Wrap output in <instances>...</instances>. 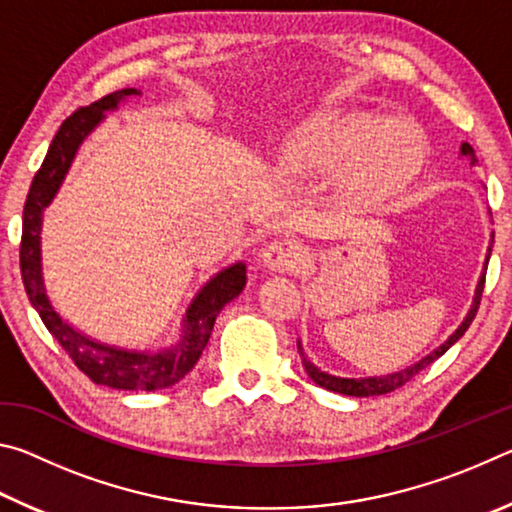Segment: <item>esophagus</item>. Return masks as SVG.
Instances as JSON below:
<instances>
[{
	"instance_id": "1",
	"label": "esophagus",
	"mask_w": 512,
	"mask_h": 512,
	"mask_svg": "<svg viewBox=\"0 0 512 512\" xmlns=\"http://www.w3.org/2000/svg\"><path fill=\"white\" fill-rule=\"evenodd\" d=\"M262 259L268 271H277V273L296 271V268H300V264L305 262V250H302L298 241L280 239L264 248Z\"/></svg>"
}]
</instances>
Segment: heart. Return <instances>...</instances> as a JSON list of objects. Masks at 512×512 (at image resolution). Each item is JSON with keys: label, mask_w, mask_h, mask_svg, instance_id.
Wrapping results in <instances>:
<instances>
[{"label": "heart", "mask_w": 512, "mask_h": 512, "mask_svg": "<svg viewBox=\"0 0 512 512\" xmlns=\"http://www.w3.org/2000/svg\"><path fill=\"white\" fill-rule=\"evenodd\" d=\"M282 158L307 171L345 164V187L363 201H381L415 178L427 142L413 126L370 112H316L284 137Z\"/></svg>", "instance_id": "obj_1"}]
</instances>
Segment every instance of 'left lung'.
Wrapping results in <instances>:
<instances>
[{"label":"left lung","instance_id":"8db88e82","mask_svg":"<svg viewBox=\"0 0 512 512\" xmlns=\"http://www.w3.org/2000/svg\"><path fill=\"white\" fill-rule=\"evenodd\" d=\"M461 155H465V158H470V164L476 162V155H474V149L467 142L461 144ZM492 241H495V235H492L490 239V246H488V255H485V266H483V273L479 277V284H476V291H474V300H472V307L470 311H467V316L463 318V323L458 325L456 332L449 336V339L440 345V348L433 350L431 354H427V357H422L420 361H415L413 366L404 368V370H397V372H391V375H381V377H361V379H348V377H334V375H327V372L318 370L314 363H311L305 352H302V345L298 341V350H300V357H302V366H305L307 375L316 381L318 386L327 388V391H334V393H341V395H352V397H370V395H386L395 391V388L404 386L406 381H411L415 375H418L420 370H424L429 366V363L436 361L438 357H443V354L452 348V345L461 339V336L467 332V327L472 325V320L476 316V311H479V305H481V296H483V284H485V268H488V259H490V253H492Z\"/></svg>","mask_w":512,"mask_h":512}]
</instances>
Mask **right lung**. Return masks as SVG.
<instances>
[{
	"mask_svg": "<svg viewBox=\"0 0 512 512\" xmlns=\"http://www.w3.org/2000/svg\"><path fill=\"white\" fill-rule=\"evenodd\" d=\"M140 90L124 88L108 94L92 106L72 112L63 126L58 128L49 151L42 160V167L33 176L27 203L22 214V244H20V271L33 309L38 311L42 323L54 334V339L63 345V350L72 357L76 368L85 372L94 384L119 388V391H160L178 384L189 370L196 366L210 334L214 320L221 309L235 300L246 287V264L237 262L221 273H216L205 287L196 293L189 305L180 329V341L160 352H137L115 348L90 339L74 329L67 320L60 318L51 305L42 280V257H40V230L45 207L54 201L60 185L67 176L69 167L76 158V151L94 128L106 119L108 110H115L128 97H140Z\"/></svg>",
	"mask_w": 512,
	"mask_h": 512,
	"instance_id": "add662e5",
	"label": "right lung"
}]
</instances>
